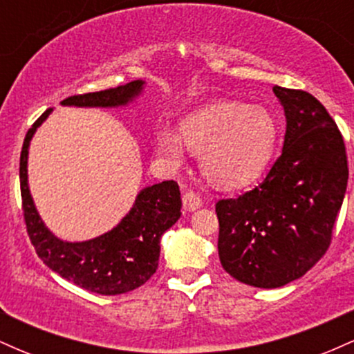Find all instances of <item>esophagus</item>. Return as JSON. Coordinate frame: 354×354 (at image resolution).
I'll list each match as a JSON object with an SVG mask.
<instances>
[{
  "instance_id": "34e87169",
  "label": "esophagus",
  "mask_w": 354,
  "mask_h": 354,
  "mask_svg": "<svg viewBox=\"0 0 354 354\" xmlns=\"http://www.w3.org/2000/svg\"><path fill=\"white\" fill-rule=\"evenodd\" d=\"M201 198L196 193H193V191H186L183 194V206H185L186 211H196L198 208H201Z\"/></svg>"
}]
</instances>
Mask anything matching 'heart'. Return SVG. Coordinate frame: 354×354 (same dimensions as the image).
I'll list each match as a JSON object with an SVG mask.
<instances>
[{"label":"heart","instance_id":"obj_1","mask_svg":"<svg viewBox=\"0 0 354 354\" xmlns=\"http://www.w3.org/2000/svg\"><path fill=\"white\" fill-rule=\"evenodd\" d=\"M181 137L200 154L201 171L221 188H243L258 180L273 158L278 126L268 109L239 101H214L186 118ZM158 154L165 163L183 160L180 135L163 129L158 136Z\"/></svg>","mask_w":354,"mask_h":354}]
</instances>
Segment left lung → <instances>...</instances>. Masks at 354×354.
I'll return each instance as SVG.
<instances>
[{"label":"left lung","instance_id":"1","mask_svg":"<svg viewBox=\"0 0 354 354\" xmlns=\"http://www.w3.org/2000/svg\"><path fill=\"white\" fill-rule=\"evenodd\" d=\"M286 116L281 156L254 189L216 203L221 266L254 288L301 278L330 248L348 185L335 120L310 93L273 88Z\"/></svg>","mask_w":354,"mask_h":354}]
</instances>
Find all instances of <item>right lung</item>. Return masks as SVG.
I'll list each match as a JSON object with an SVG mask.
<instances>
[{
  "label": "right lung",
  "instance_id": "right-lung-1",
  "mask_svg": "<svg viewBox=\"0 0 354 354\" xmlns=\"http://www.w3.org/2000/svg\"><path fill=\"white\" fill-rule=\"evenodd\" d=\"M136 80L118 88L76 95L61 101L63 106H124L143 91ZM46 109L28 129L19 156V186L28 236L36 254L50 270L80 288L98 295H121L136 290L158 270L160 239L181 216V193L176 181H163L138 193L135 205L120 225L98 238L70 243L56 238L44 226L28 186V149L36 128L50 116Z\"/></svg>",
  "mask_w": 354,
  "mask_h": 354
}]
</instances>
